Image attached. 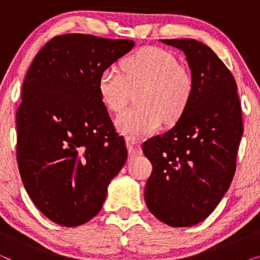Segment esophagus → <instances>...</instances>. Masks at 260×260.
I'll return each instance as SVG.
<instances>
[{
	"label": "esophagus",
	"instance_id": "1",
	"mask_svg": "<svg viewBox=\"0 0 260 260\" xmlns=\"http://www.w3.org/2000/svg\"><path fill=\"white\" fill-rule=\"evenodd\" d=\"M126 147L129 150L130 156H138L142 154V147L141 143L134 138H126Z\"/></svg>",
	"mask_w": 260,
	"mask_h": 260
}]
</instances>
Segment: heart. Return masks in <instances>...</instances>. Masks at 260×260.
<instances>
[{
    "mask_svg": "<svg viewBox=\"0 0 260 260\" xmlns=\"http://www.w3.org/2000/svg\"><path fill=\"white\" fill-rule=\"evenodd\" d=\"M116 67L99 74L98 93L105 108L119 112L137 91L134 106L116 120L120 133L130 138L147 137L159 129L162 120L175 123L189 106L195 90L193 73L181 66L166 49L145 47L126 56Z\"/></svg>",
    "mask_w": 260,
    "mask_h": 260,
    "instance_id": "b5f03b06",
    "label": "heart"
}]
</instances>
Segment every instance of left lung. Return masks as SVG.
<instances>
[{"mask_svg": "<svg viewBox=\"0 0 260 260\" xmlns=\"http://www.w3.org/2000/svg\"><path fill=\"white\" fill-rule=\"evenodd\" d=\"M183 51L195 80L189 106L172 129L142 145L152 165L144 199L173 227L205 220L230 188L243 136L236 79L208 46L194 39L162 40Z\"/></svg>", "mask_w": 260, "mask_h": 260, "instance_id": "1", "label": "left lung"}]
</instances>
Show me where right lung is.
<instances>
[{"instance_id": "right-lung-1", "label": "right lung", "mask_w": 260, "mask_h": 260, "mask_svg": "<svg viewBox=\"0 0 260 260\" xmlns=\"http://www.w3.org/2000/svg\"><path fill=\"white\" fill-rule=\"evenodd\" d=\"M135 46L87 34L53 38L35 55L16 112V157L35 206L61 226L98 214L127 157L98 93L99 74Z\"/></svg>"}]
</instances>
